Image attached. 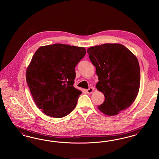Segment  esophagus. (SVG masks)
<instances>
[{
	"label": "esophagus",
	"mask_w": 159,
	"mask_h": 159,
	"mask_svg": "<svg viewBox=\"0 0 159 159\" xmlns=\"http://www.w3.org/2000/svg\"><path fill=\"white\" fill-rule=\"evenodd\" d=\"M94 90V89L93 87H90L88 90H86V91H87V93H89V94H91V93L93 92Z\"/></svg>",
	"instance_id": "esophagus-1"
}]
</instances>
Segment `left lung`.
Masks as SVG:
<instances>
[{
	"mask_svg": "<svg viewBox=\"0 0 159 159\" xmlns=\"http://www.w3.org/2000/svg\"><path fill=\"white\" fill-rule=\"evenodd\" d=\"M98 77L96 87L104 96L98 110L115 116L128 108L138 95L140 68L135 55L119 43H106L87 49Z\"/></svg>",
	"mask_w": 159,
	"mask_h": 159,
	"instance_id": "left-lung-1",
	"label": "left lung"
}]
</instances>
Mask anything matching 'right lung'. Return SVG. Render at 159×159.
<instances>
[{
    "label": "right lung",
    "mask_w": 159,
    "mask_h": 159,
    "mask_svg": "<svg viewBox=\"0 0 159 159\" xmlns=\"http://www.w3.org/2000/svg\"><path fill=\"white\" fill-rule=\"evenodd\" d=\"M86 50L56 43L37 50L26 70V80L37 107L46 115L60 118L76 106L82 91L75 89V67Z\"/></svg>",
    "instance_id": "add662e5"
}]
</instances>
